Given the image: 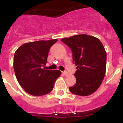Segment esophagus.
Masks as SVG:
<instances>
[{
    "label": "esophagus",
    "instance_id": "34e87169",
    "mask_svg": "<svg viewBox=\"0 0 123 123\" xmlns=\"http://www.w3.org/2000/svg\"><path fill=\"white\" fill-rule=\"evenodd\" d=\"M62 74L63 75H67L68 73L67 71H62Z\"/></svg>",
    "mask_w": 123,
    "mask_h": 123
}]
</instances>
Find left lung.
<instances>
[{
  "label": "left lung",
  "mask_w": 123,
  "mask_h": 123,
  "mask_svg": "<svg viewBox=\"0 0 123 123\" xmlns=\"http://www.w3.org/2000/svg\"><path fill=\"white\" fill-rule=\"evenodd\" d=\"M71 49L73 60L76 65L74 74L76 82L69 88L71 93L87 96L97 90L106 71V53L98 39L80 34L61 39Z\"/></svg>",
  "instance_id": "8db88e82"
}]
</instances>
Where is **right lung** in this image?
I'll return each mask as SVG.
<instances>
[{"instance_id":"1","label":"right lung","mask_w":123,"mask_h":123,"mask_svg":"<svg viewBox=\"0 0 123 123\" xmlns=\"http://www.w3.org/2000/svg\"><path fill=\"white\" fill-rule=\"evenodd\" d=\"M57 39L25 43L15 52L13 68L18 82L23 89L34 96L49 94L52 91L59 70L43 68L47 62L51 47Z\"/></svg>"}]
</instances>
